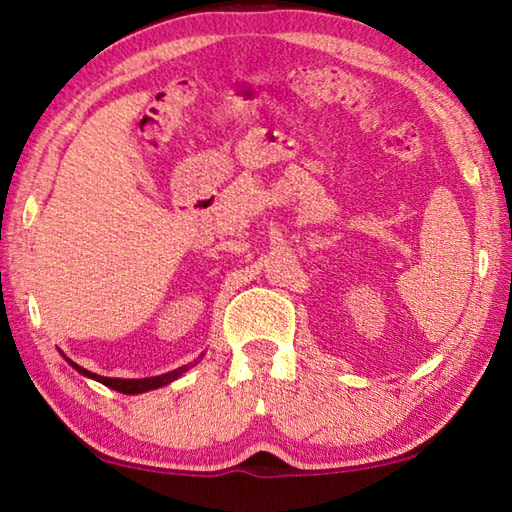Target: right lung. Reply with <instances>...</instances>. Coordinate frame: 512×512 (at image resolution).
<instances>
[{"label": "right lung", "instance_id": "1", "mask_svg": "<svg viewBox=\"0 0 512 512\" xmlns=\"http://www.w3.org/2000/svg\"><path fill=\"white\" fill-rule=\"evenodd\" d=\"M59 352H61V350H59ZM61 356L76 369V372L83 374L85 378H92V380H96V383H101V385H105V387H110V389L118 391V394L136 396V394H145V391H151V389H160V387H165V385L173 383V380H178L182 374H187L193 365H198V363L202 361L204 354H200V356L195 358V361L189 363V365H182V367H178V369H171V372H167V374L151 376V378H107V376L94 374V372H90V369H85V367H81V365H76V363L70 361V358L65 356L63 352H61Z\"/></svg>", "mask_w": 512, "mask_h": 512}]
</instances>
